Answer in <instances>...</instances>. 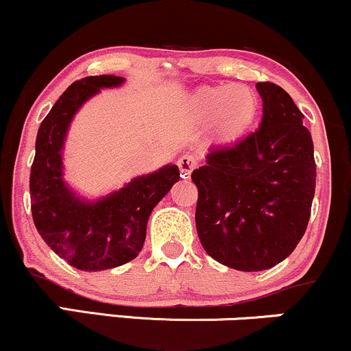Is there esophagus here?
<instances>
[{
	"label": "esophagus",
	"mask_w": 351,
	"mask_h": 351,
	"mask_svg": "<svg viewBox=\"0 0 351 351\" xmlns=\"http://www.w3.org/2000/svg\"><path fill=\"white\" fill-rule=\"evenodd\" d=\"M176 163H178L180 173L183 178H188V176L191 175V171L196 168V165H198L196 163V158L191 155V153H184V155H181Z\"/></svg>",
	"instance_id": "1"
}]
</instances>
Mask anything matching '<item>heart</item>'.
Instances as JSON below:
<instances>
[{"label":"heart","mask_w":351,"mask_h":351,"mask_svg":"<svg viewBox=\"0 0 351 351\" xmlns=\"http://www.w3.org/2000/svg\"><path fill=\"white\" fill-rule=\"evenodd\" d=\"M259 108L252 88L241 84L201 87L191 100V110L201 123L213 122L215 134L223 140L236 138L249 125Z\"/></svg>","instance_id":"1"}]
</instances>
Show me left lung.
<instances>
[{
	"label": "left lung",
	"mask_w": 351,
	"mask_h": 351,
	"mask_svg": "<svg viewBox=\"0 0 351 351\" xmlns=\"http://www.w3.org/2000/svg\"><path fill=\"white\" fill-rule=\"evenodd\" d=\"M256 87L263 99L259 128L209 148L206 163L191 175L201 245L217 263L244 272L291 256L307 229L317 176L304 114L282 87Z\"/></svg>",
	"instance_id": "obj_1"
}]
</instances>
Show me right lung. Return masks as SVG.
<instances>
[{"label":"right lung","mask_w":351,"mask_h":351,"mask_svg":"<svg viewBox=\"0 0 351 351\" xmlns=\"http://www.w3.org/2000/svg\"><path fill=\"white\" fill-rule=\"evenodd\" d=\"M123 80L119 75L75 80L36 136L29 178L34 226L52 251L80 271H106L135 259L143 247L153 208L180 180L178 167L165 165L97 201L79 198L64 181V142L75 112L100 88L119 87Z\"/></svg>","instance_id":"add662e5"}]
</instances>
